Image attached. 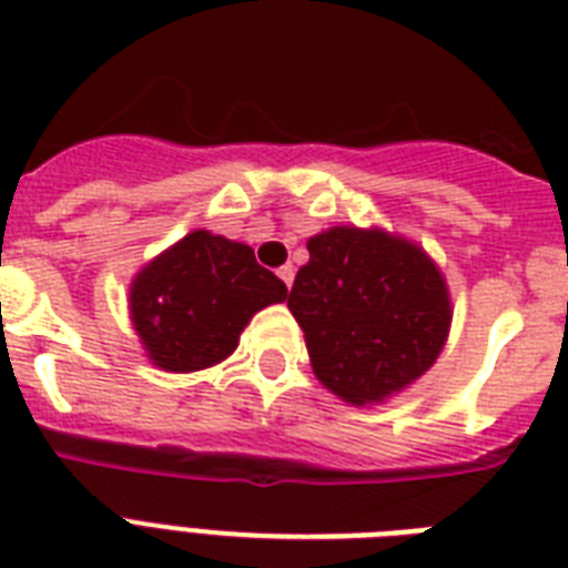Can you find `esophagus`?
<instances>
[{
    "instance_id": "1",
    "label": "esophagus",
    "mask_w": 568,
    "mask_h": 568,
    "mask_svg": "<svg viewBox=\"0 0 568 568\" xmlns=\"http://www.w3.org/2000/svg\"><path fill=\"white\" fill-rule=\"evenodd\" d=\"M276 276L283 280L285 288H292V283H294V265H283V268L276 271Z\"/></svg>"
}]
</instances>
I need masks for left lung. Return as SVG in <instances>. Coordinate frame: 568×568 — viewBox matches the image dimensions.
<instances>
[{
    "mask_svg": "<svg viewBox=\"0 0 568 568\" xmlns=\"http://www.w3.org/2000/svg\"><path fill=\"white\" fill-rule=\"evenodd\" d=\"M288 308L321 385L349 405L399 394L437 362L452 324L449 288L426 251L373 227L308 239Z\"/></svg>",
    "mask_w": 568,
    "mask_h": 568,
    "instance_id": "8db88e82",
    "label": "left lung"
}]
</instances>
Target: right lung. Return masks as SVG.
<instances>
[{"label": "right lung", "mask_w": 568, "mask_h": 568, "mask_svg": "<svg viewBox=\"0 0 568 568\" xmlns=\"http://www.w3.org/2000/svg\"><path fill=\"white\" fill-rule=\"evenodd\" d=\"M285 297L247 244L195 230L133 276L128 303L151 364L192 373L224 362L251 317Z\"/></svg>", "instance_id": "obj_1"}]
</instances>
